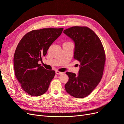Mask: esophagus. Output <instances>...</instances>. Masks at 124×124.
<instances>
[{
    "label": "esophagus",
    "mask_w": 124,
    "mask_h": 124,
    "mask_svg": "<svg viewBox=\"0 0 124 124\" xmlns=\"http://www.w3.org/2000/svg\"><path fill=\"white\" fill-rule=\"evenodd\" d=\"M55 73H56V74H57V75H61V74H62V72H60V71H56V72H55Z\"/></svg>",
    "instance_id": "34e87169"
}]
</instances>
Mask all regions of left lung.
I'll return each instance as SVG.
<instances>
[{
	"instance_id": "obj_1",
	"label": "left lung",
	"mask_w": 124,
	"mask_h": 124,
	"mask_svg": "<svg viewBox=\"0 0 124 124\" xmlns=\"http://www.w3.org/2000/svg\"><path fill=\"white\" fill-rule=\"evenodd\" d=\"M65 34L75 43L74 58L80 62L78 75L67 72L69 80L66 92L75 98L87 96L98 85L102 77L106 54L99 37L91 29L73 26L65 29Z\"/></svg>"
}]
</instances>
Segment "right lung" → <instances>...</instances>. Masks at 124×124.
I'll use <instances>...</instances> for the list:
<instances>
[{"label": "right lung", "mask_w": 124, "mask_h": 124, "mask_svg": "<svg viewBox=\"0 0 124 124\" xmlns=\"http://www.w3.org/2000/svg\"><path fill=\"white\" fill-rule=\"evenodd\" d=\"M63 28H43L28 32L18 43L14 55L16 77L21 87L29 95L46 93L55 75L38 63L46 56L51 45L62 34Z\"/></svg>", "instance_id": "obj_1"}]
</instances>
